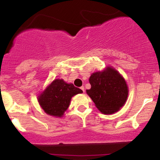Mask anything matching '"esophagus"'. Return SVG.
<instances>
[{
	"mask_svg": "<svg viewBox=\"0 0 160 160\" xmlns=\"http://www.w3.org/2000/svg\"><path fill=\"white\" fill-rule=\"evenodd\" d=\"M80 89H82L83 92H84V91H85V90H84V87H80Z\"/></svg>",
	"mask_w": 160,
	"mask_h": 160,
	"instance_id": "esophagus-1",
	"label": "esophagus"
}]
</instances>
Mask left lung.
<instances>
[{"label": "left lung", "instance_id": "obj_1", "mask_svg": "<svg viewBox=\"0 0 160 160\" xmlns=\"http://www.w3.org/2000/svg\"><path fill=\"white\" fill-rule=\"evenodd\" d=\"M89 82L91 88L87 89V93L101 113L111 114L117 112L125 103L128 87L117 70L107 67L104 71L92 74Z\"/></svg>", "mask_w": 160, "mask_h": 160}]
</instances>
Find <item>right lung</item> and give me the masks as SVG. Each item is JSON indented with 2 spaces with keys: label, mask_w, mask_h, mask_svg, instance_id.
I'll use <instances>...</instances> for the list:
<instances>
[{
  "label": "right lung",
  "mask_w": 160,
  "mask_h": 160,
  "mask_svg": "<svg viewBox=\"0 0 160 160\" xmlns=\"http://www.w3.org/2000/svg\"><path fill=\"white\" fill-rule=\"evenodd\" d=\"M82 89L62 79H55L38 96V102L47 114L61 117L69 107L71 98Z\"/></svg>",
  "instance_id": "obj_1"
}]
</instances>
